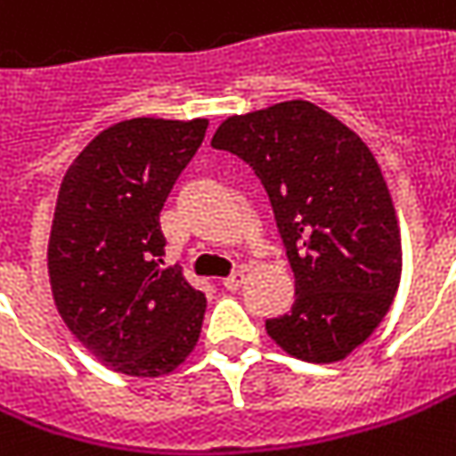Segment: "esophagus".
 I'll return each mask as SVG.
<instances>
[{
    "instance_id": "34e87169",
    "label": "esophagus",
    "mask_w": 456,
    "mask_h": 456,
    "mask_svg": "<svg viewBox=\"0 0 456 456\" xmlns=\"http://www.w3.org/2000/svg\"><path fill=\"white\" fill-rule=\"evenodd\" d=\"M242 279H245V273H242V271H234V273H229L227 279L222 281V286H224L227 291H237V289L242 286Z\"/></svg>"
}]
</instances>
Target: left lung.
I'll use <instances>...</instances> for the list:
<instances>
[{
    "label": "left lung",
    "instance_id": "8db88e82",
    "mask_svg": "<svg viewBox=\"0 0 456 456\" xmlns=\"http://www.w3.org/2000/svg\"><path fill=\"white\" fill-rule=\"evenodd\" d=\"M211 147L253 167L297 279L294 307L265 320L268 335L302 362L346 359L387 314L403 268L397 216L374 154L305 100L232 116Z\"/></svg>",
    "mask_w": 456,
    "mask_h": 456
}]
</instances>
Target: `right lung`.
I'll return each instance as SVG.
<instances>
[{
  "mask_svg": "<svg viewBox=\"0 0 456 456\" xmlns=\"http://www.w3.org/2000/svg\"><path fill=\"white\" fill-rule=\"evenodd\" d=\"M206 118H134L94 136L64 175L48 240L56 307L87 351L159 377L193 351L206 297L165 268L159 211L206 136Z\"/></svg>",
  "mask_w": 456,
  "mask_h": 456,
  "instance_id": "1",
  "label": "right lung"
}]
</instances>
